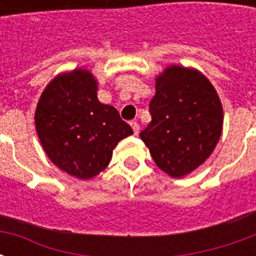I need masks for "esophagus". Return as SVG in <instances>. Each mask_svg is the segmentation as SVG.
Here are the masks:
<instances>
[{
    "label": "esophagus",
    "mask_w": 256,
    "mask_h": 256,
    "mask_svg": "<svg viewBox=\"0 0 256 256\" xmlns=\"http://www.w3.org/2000/svg\"><path fill=\"white\" fill-rule=\"evenodd\" d=\"M130 124H132V128H133L134 134L137 136V134H138V132H140V124L137 122H134V120L132 123H130Z\"/></svg>",
    "instance_id": "34e87169"
}]
</instances>
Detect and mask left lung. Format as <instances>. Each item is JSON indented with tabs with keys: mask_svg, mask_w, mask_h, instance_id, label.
<instances>
[{
	"mask_svg": "<svg viewBox=\"0 0 256 256\" xmlns=\"http://www.w3.org/2000/svg\"><path fill=\"white\" fill-rule=\"evenodd\" d=\"M150 104L152 120L140 137L156 166L172 178H182L202 166L222 134L220 96L198 70L172 64L156 76Z\"/></svg>",
	"mask_w": 256,
	"mask_h": 256,
	"instance_id": "1",
	"label": "left lung"
}]
</instances>
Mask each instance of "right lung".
<instances>
[{
    "label": "right lung",
    "instance_id": "1",
    "mask_svg": "<svg viewBox=\"0 0 256 256\" xmlns=\"http://www.w3.org/2000/svg\"><path fill=\"white\" fill-rule=\"evenodd\" d=\"M98 84L86 68L56 75L36 108V130L53 164L79 180L104 172L120 140L133 134L116 108L97 98Z\"/></svg>",
    "mask_w": 256,
    "mask_h": 256
}]
</instances>
